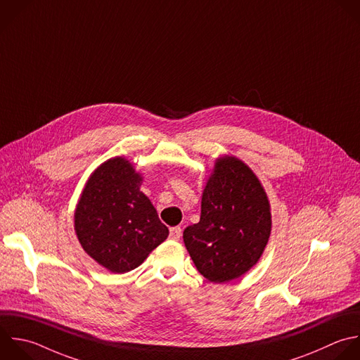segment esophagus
I'll return each mask as SVG.
<instances>
[{"label":"esophagus","mask_w":360,"mask_h":360,"mask_svg":"<svg viewBox=\"0 0 360 360\" xmlns=\"http://www.w3.org/2000/svg\"><path fill=\"white\" fill-rule=\"evenodd\" d=\"M181 233H183V231H181L180 226H173V228H170L169 238L173 239V240H179L181 238Z\"/></svg>","instance_id":"obj_1"}]
</instances>
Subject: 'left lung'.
<instances>
[{"mask_svg": "<svg viewBox=\"0 0 360 360\" xmlns=\"http://www.w3.org/2000/svg\"><path fill=\"white\" fill-rule=\"evenodd\" d=\"M270 229V205L257 177L236 158H221L202 193L200 222L187 226L183 239L197 270L225 283L256 264Z\"/></svg>", "mask_w": 360, "mask_h": 360, "instance_id": "1", "label": "left lung"}]
</instances>
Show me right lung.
<instances>
[{"instance_id":"right-lung-1","label":"right lung","mask_w":360,"mask_h":360,"mask_svg":"<svg viewBox=\"0 0 360 360\" xmlns=\"http://www.w3.org/2000/svg\"><path fill=\"white\" fill-rule=\"evenodd\" d=\"M141 181L128 160L110 159L91 174L77 204L75 228L83 249L112 273L138 267L169 235Z\"/></svg>"}]
</instances>
